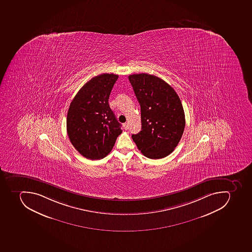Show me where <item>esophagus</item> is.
<instances>
[{
	"mask_svg": "<svg viewBox=\"0 0 252 252\" xmlns=\"http://www.w3.org/2000/svg\"><path fill=\"white\" fill-rule=\"evenodd\" d=\"M123 127H124V129H125L126 130V129H129V123H124V124H123Z\"/></svg>",
	"mask_w": 252,
	"mask_h": 252,
	"instance_id": "34e87169",
	"label": "esophagus"
}]
</instances>
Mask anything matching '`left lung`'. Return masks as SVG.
Wrapping results in <instances>:
<instances>
[{
	"instance_id": "obj_1",
	"label": "left lung",
	"mask_w": 252,
	"mask_h": 252,
	"mask_svg": "<svg viewBox=\"0 0 252 252\" xmlns=\"http://www.w3.org/2000/svg\"><path fill=\"white\" fill-rule=\"evenodd\" d=\"M129 81L141 106V130L132 138L148 158L167 157L177 146L185 128L181 100L171 85L154 75H129Z\"/></svg>"
}]
</instances>
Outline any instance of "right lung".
<instances>
[{"label": "right lung", "instance_id": "1", "mask_svg": "<svg viewBox=\"0 0 252 252\" xmlns=\"http://www.w3.org/2000/svg\"><path fill=\"white\" fill-rule=\"evenodd\" d=\"M118 77L113 73L93 77L69 105L66 119L68 138L87 159H100L108 155L123 132L108 103Z\"/></svg>", "mask_w": 252, "mask_h": 252}]
</instances>
